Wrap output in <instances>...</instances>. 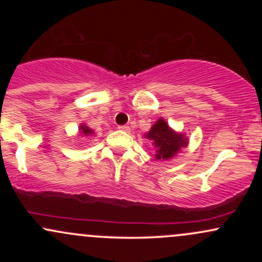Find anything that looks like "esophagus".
Returning <instances> with one entry per match:
<instances>
[{
	"label": "esophagus",
	"instance_id": "34e87169",
	"mask_svg": "<svg viewBox=\"0 0 262 262\" xmlns=\"http://www.w3.org/2000/svg\"><path fill=\"white\" fill-rule=\"evenodd\" d=\"M118 129L122 132H125V133H129V132H130V128H129L128 125H119Z\"/></svg>",
	"mask_w": 262,
	"mask_h": 262
}]
</instances>
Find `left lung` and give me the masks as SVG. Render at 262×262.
I'll use <instances>...</instances> for the list:
<instances>
[{"instance_id":"obj_1","label":"left lung","mask_w":262,"mask_h":262,"mask_svg":"<svg viewBox=\"0 0 262 262\" xmlns=\"http://www.w3.org/2000/svg\"><path fill=\"white\" fill-rule=\"evenodd\" d=\"M144 138L154 145L156 160H170L188 145L186 134L171 128L164 118H159L144 134Z\"/></svg>"}]
</instances>
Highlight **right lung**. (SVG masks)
I'll return each mask as SVG.
<instances>
[{
    "label": "right lung",
    "instance_id": "right-lung-1",
    "mask_svg": "<svg viewBox=\"0 0 262 262\" xmlns=\"http://www.w3.org/2000/svg\"><path fill=\"white\" fill-rule=\"evenodd\" d=\"M77 134H79V137H86L87 138V137H92V135H95V132H93L90 127H87L86 123H81Z\"/></svg>",
    "mask_w": 262,
    "mask_h": 262
}]
</instances>
